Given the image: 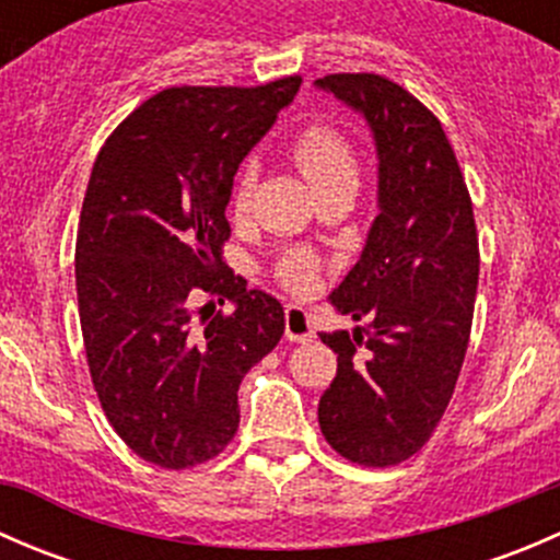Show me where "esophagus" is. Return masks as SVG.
Wrapping results in <instances>:
<instances>
[{
	"label": "esophagus",
	"mask_w": 560,
	"mask_h": 560,
	"mask_svg": "<svg viewBox=\"0 0 560 560\" xmlns=\"http://www.w3.org/2000/svg\"><path fill=\"white\" fill-rule=\"evenodd\" d=\"M284 336L290 341H312L314 338V325H312V316L303 312L301 306H287L284 312Z\"/></svg>",
	"instance_id": "34e87169"
}]
</instances>
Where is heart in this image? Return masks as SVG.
Instances as JSON below:
<instances>
[{"instance_id":"1","label":"heart","mask_w":560,"mask_h":560,"mask_svg":"<svg viewBox=\"0 0 560 560\" xmlns=\"http://www.w3.org/2000/svg\"><path fill=\"white\" fill-rule=\"evenodd\" d=\"M292 162L303 173V178L314 186V191L336 186L341 180L358 178V160H354L352 145L330 124H312V127L303 129L295 138V143H292ZM252 191V175H244L233 191L235 217H246L248 213ZM316 270H319V262H316L314 254L306 252V248H295V252H290L281 259L276 276H279V281L287 290L308 292L316 281Z\"/></svg>"}]
</instances>
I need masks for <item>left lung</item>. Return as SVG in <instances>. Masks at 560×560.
<instances>
[{
	"label": "left lung",
	"mask_w": 560,
	"mask_h": 560,
	"mask_svg": "<svg viewBox=\"0 0 560 560\" xmlns=\"http://www.w3.org/2000/svg\"><path fill=\"white\" fill-rule=\"evenodd\" d=\"M363 113L380 154V217L330 303L352 332H319L338 371L319 428L358 466L385 468L422 450L455 393L479 281L471 197L442 121L374 72L316 81Z\"/></svg>",
	"instance_id": "left-lung-1"
}]
</instances>
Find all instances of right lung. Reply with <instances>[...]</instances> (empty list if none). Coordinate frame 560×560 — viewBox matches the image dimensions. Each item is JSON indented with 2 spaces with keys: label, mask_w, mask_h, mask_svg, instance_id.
I'll return each mask as SVG.
<instances>
[{
  "label": "right lung",
  "mask_w": 560,
  "mask_h": 560,
  "mask_svg": "<svg viewBox=\"0 0 560 560\" xmlns=\"http://www.w3.org/2000/svg\"><path fill=\"white\" fill-rule=\"evenodd\" d=\"M301 89L173 86L105 140L81 208L75 287L89 374L113 431L162 468L233 442L238 387L284 332V308L224 265L233 175ZM197 294L234 303L197 313Z\"/></svg>",
  "instance_id": "obj_1"
}]
</instances>
